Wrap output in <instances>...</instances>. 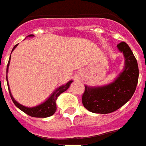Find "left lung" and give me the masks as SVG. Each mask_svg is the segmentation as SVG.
Returning a JSON list of instances; mask_svg holds the SVG:
<instances>
[{"mask_svg":"<svg viewBox=\"0 0 146 146\" xmlns=\"http://www.w3.org/2000/svg\"><path fill=\"white\" fill-rule=\"evenodd\" d=\"M124 56L123 71L111 83L102 86L84 85L82 96L84 107L92 113L108 114L123 107L136 90L139 70L137 60L125 42L117 45Z\"/></svg>","mask_w":146,"mask_h":146,"instance_id":"1","label":"left lung"}]
</instances>
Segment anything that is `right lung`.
Returning <instances> with one entry per match:
<instances>
[{
  "label": "right lung",
  "instance_id": "1",
  "mask_svg": "<svg viewBox=\"0 0 146 146\" xmlns=\"http://www.w3.org/2000/svg\"><path fill=\"white\" fill-rule=\"evenodd\" d=\"M34 35H28L27 37H33ZM18 46V44H16L14 47H13L12 52L14 50V49L16 48V46ZM12 54V53H11ZM10 59H11V55L9 58V63H8V66H7V74L9 72V63H10ZM6 79H7V84H8V88H9V93H10V96L12 100L14 103V104L16 105L18 108L21 110L24 113H26L28 115L31 116V117H35V118H46V117H50V116L53 115L54 113H55L56 110H57V104H56V100L58 97L60 95L62 94V92H66L69 88H70V84L73 82V80H70L69 82H67L66 84H63L62 86L58 87L57 89L51 93V95L49 96L43 103H42L40 104L37 105L35 107H31V108H28V107H25L23 105L20 104V103L16 101V100L14 99V97L12 95L11 90H10V88H9V80H8V76L6 75Z\"/></svg>",
  "mask_w": 146,
  "mask_h": 146
}]
</instances>
